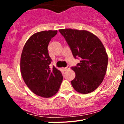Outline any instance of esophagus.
I'll use <instances>...</instances> for the list:
<instances>
[{
  "instance_id": "esophagus-1",
  "label": "esophagus",
  "mask_w": 124,
  "mask_h": 124,
  "mask_svg": "<svg viewBox=\"0 0 124 124\" xmlns=\"http://www.w3.org/2000/svg\"><path fill=\"white\" fill-rule=\"evenodd\" d=\"M69 69H70V67H69V66L66 67V68H64V70H69Z\"/></svg>"
}]
</instances>
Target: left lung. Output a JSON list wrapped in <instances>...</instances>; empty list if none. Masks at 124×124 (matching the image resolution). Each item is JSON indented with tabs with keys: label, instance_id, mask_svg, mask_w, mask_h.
<instances>
[{
	"label": "left lung",
	"instance_id": "left-lung-1",
	"mask_svg": "<svg viewBox=\"0 0 124 124\" xmlns=\"http://www.w3.org/2000/svg\"><path fill=\"white\" fill-rule=\"evenodd\" d=\"M70 46L75 58L81 61L72 69L76 74L71 81L78 93H92L103 81L108 65V55L103 43L96 35L86 30L71 28L59 30Z\"/></svg>",
	"mask_w": 124,
	"mask_h": 124
}]
</instances>
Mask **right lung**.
I'll use <instances>...</instances> for the list:
<instances>
[{"mask_svg":"<svg viewBox=\"0 0 124 124\" xmlns=\"http://www.w3.org/2000/svg\"><path fill=\"white\" fill-rule=\"evenodd\" d=\"M57 30L34 34L25 42L20 58V72L25 85L37 96L48 98L59 90L63 80L61 71L49 68L51 59L48 45Z\"/></svg>","mask_w":124,"mask_h":124,"instance_id":"1","label":"right lung"}]
</instances>
